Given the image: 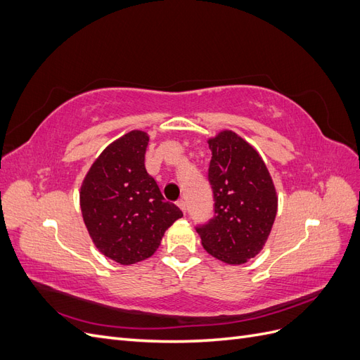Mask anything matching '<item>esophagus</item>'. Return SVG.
Segmentation results:
<instances>
[{"label": "esophagus", "mask_w": 360, "mask_h": 360, "mask_svg": "<svg viewBox=\"0 0 360 360\" xmlns=\"http://www.w3.org/2000/svg\"><path fill=\"white\" fill-rule=\"evenodd\" d=\"M177 205L180 207V210H181L183 213H186V202H184L183 200H179V201H177Z\"/></svg>", "instance_id": "obj_1"}]
</instances>
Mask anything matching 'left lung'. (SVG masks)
Segmentation results:
<instances>
[{"label":"left lung","instance_id":"8db88e82","mask_svg":"<svg viewBox=\"0 0 360 360\" xmlns=\"http://www.w3.org/2000/svg\"><path fill=\"white\" fill-rule=\"evenodd\" d=\"M214 216L197 231L202 248L226 264H245L264 248L278 212V195L263 158L233 130L207 139Z\"/></svg>","mask_w":360,"mask_h":360}]
</instances>
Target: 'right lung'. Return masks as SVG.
Masks as SVG:
<instances>
[{
    "label": "right lung",
    "mask_w": 360,
    "mask_h": 360,
    "mask_svg": "<svg viewBox=\"0 0 360 360\" xmlns=\"http://www.w3.org/2000/svg\"><path fill=\"white\" fill-rule=\"evenodd\" d=\"M150 136L144 130L112 141L81 184L82 219L94 246L115 263L130 266L153 255L163 234L183 216L146 171Z\"/></svg>",
    "instance_id": "obj_1"
}]
</instances>
